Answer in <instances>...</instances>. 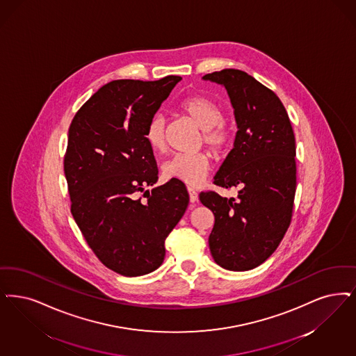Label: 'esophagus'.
Returning <instances> with one entry per match:
<instances>
[{
  "instance_id": "1",
  "label": "esophagus",
  "mask_w": 356,
  "mask_h": 356,
  "mask_svg": "<svg viewBox=\"0 0 356 356\" xmlns=\"http://www.w3.org/2000/svg\"><path fill=\"white\" fill-rule=\"evenodd\" d=\"M188 193H189V200H191V202H196L197 199H199V195H197V192H196V189H195V188L188 186Z\"/></svg>"
}]
</instances>
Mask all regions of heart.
<instances>
[{"label": "heart", "instance_id": "heart-1", "mask_svg": "<svg viewBox=\"0 0 356 356\" xmlns=\"http://www.w3.org/2000/svg\"><path fill=\"white\" fill-rule=\"evenodd\" d=\"M180 110L191 116L202 129V139L211 149L218 152L225 148L229 132L222 123L224 113L217 103L204 97H191L180 103ZM165 127L167 119L159 113L152 115L145 126V142L155 152H163L165 149ZM209 170L211 157L205 152L177 154L163 164V175L167 179L179 180L192 186L201 184Z\"/></svg>", "mask_w": 356, "mask_h": 356}]
</instances>
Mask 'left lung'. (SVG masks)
I'll list each match as a JSON object with an SVG mask.
<instances>
[{
    "label": "left lung",
    "instance_id": "obj_1",
    "mask_svg": "<svg viewBox=\"0 0 356 356\" xmlns=\"http://www.w3.org/2000/svg\"><path fill=\"white\" fill-rule=\"evenodd\" d=\"M224 86L237 132L214 184L238 186V197L201 192L214 214L209 249L227 270H252L265 262L290 225L296 186V138L282 102L253 76L225 69L202 76Z\"/></svg>",
    "mask_w": 356,
    "mask_h": 356
}]
</instances>
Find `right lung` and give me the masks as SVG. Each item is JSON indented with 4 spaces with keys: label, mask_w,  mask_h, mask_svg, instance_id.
I'll return each mask as SVG.
<instances>
[{
    "label": "right lung",
    "mask_w": 356,
    "mask_h": 356,
    "mask_svg": "<svg viewBox=\"0 0 356 356\" xmlns=\"http://www.w3.org/2000/svg\"><path fill=\"white\" fill-rule=\"evenodd\" d=\"M180 81H113L86 102L69 128L63 168L72 217L102 264L126 277L163 264L164 241L188 208L183 181L145 191L159 175L145 126Z\"/></svg>",
    "instance_id": "1"
}]
</instances>
